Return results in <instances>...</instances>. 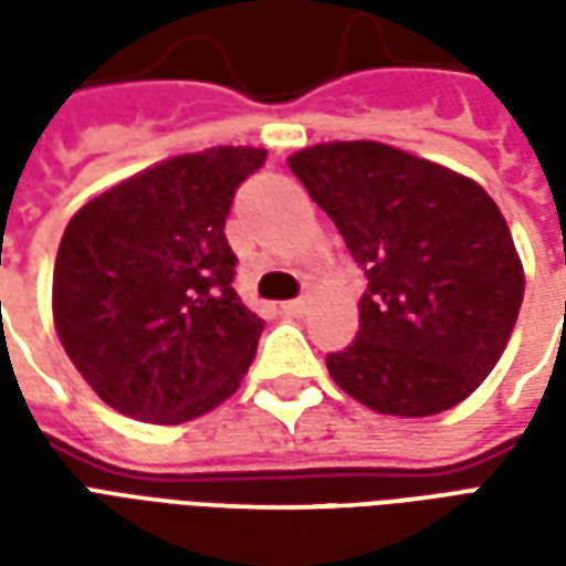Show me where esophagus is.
<instances>
[{
    "label": "esophagus",
    "instance_id": "1",
    "mask_svg": "<svg viewBox=\"0 0 566 566\" xmlns=\"http://www.w3.org/2000/svg\"><path fill=\"white\" fill-rule=\"evenodd\" d=\"M279 308H282V315H287V318H300L308 308V303L306 300H287V303H282Z\"/></svg>",
    "mask_w": 566,
    "mask_h": 566
}]
</instances>
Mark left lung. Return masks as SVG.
I'll return each instance as SVG.
<instances>
[{
  "label": "left lung",
  "instance_id": "1",
  "mask_svg": "<svg viewBox=\"0 0 566 566\" xmlns=\"http://www.w3.org/2000/svg\"><path fill=\"white\" fill-rule=\"evenodd\" d=\"M367 275L355 343L333 381L381 416L446 412L510 343L522 260L482 187L381 142H327L287 160Z\"/></svg>",
  "mask_w": 566,
  "mask_h": 566
}]
</instances>
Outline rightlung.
<instances>
[{
    "instance_id": "right-lung-1",
    "label": "right lung",
    "mask_w": 566,
    "mask_h": 566,
    "mask_svg": "<svg viewBox=\"0 0 566 566\" xmlns=\"http://www.w3.org/2000/svg\"><path fill=\"white\" fill-rule=\"evenodd\" d=\"M263 148H206L157 163L91 199L54 263V324L105 403L181 424L245 379L263 321L233 287L223 223Z\"/></svg>"
}]
</instances>
